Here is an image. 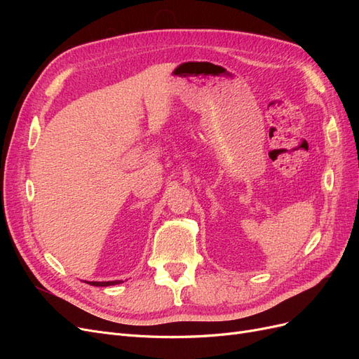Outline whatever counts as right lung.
Masks as SVG:
<instances>
[{"label":"right lung","mask_w":359,"mask_h":359,"mask_svg":"<svg viewBox=\"0 0 359 359\" xmlns=\"http://www.w3.org/2000/svg\"><path fill=\"white\" fill-rule=\"evenodd\" d=\"M118 283H121V281H118V280H115V281H90V285H93V286H112V285H118Z\"/></svg>","instance_id":"add662e5"}]
</instances>
